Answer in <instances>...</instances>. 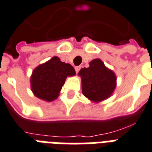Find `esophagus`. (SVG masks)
<instances>
[{
  "mask_svg": "<svg viewBox=\"0 0 152 152\" xmlns=\"http://www.w3.org/2000/svg\"><path fill=\"white\" fill-rule=\"evenodd\" d=\"M80 68H81V66H76V67H75V70H76V73H78L79 71L80 70Z\"/></svg>",
  "mask_w": 152,
  "mask_h": 152,
  "instance_id": "34e87169",
  "label": "esophagus"
}]
</instances>
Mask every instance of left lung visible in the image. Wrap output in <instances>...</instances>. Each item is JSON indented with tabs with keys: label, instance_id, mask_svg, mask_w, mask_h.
<instances>
[{
	"label": "left lung",
	"instance_id": "1",
	"mask_svg": "<svg viewBox=\"0 0 152 152\" xmlns=\"http://www.w3.org/2000/svg\"><path fill=\"white\" fill-rule=\"evenodd\" d=\"M79 75L82 80V92L91 101H102L114 91L115 75L99 59L91 61L88 68H82Z\"/></svg>",
	"mask_w": 152,
	"mask_h": 152
}]
</instances>
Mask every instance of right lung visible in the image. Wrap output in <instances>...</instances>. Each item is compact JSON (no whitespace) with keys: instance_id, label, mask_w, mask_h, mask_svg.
<instances>
[{"instance_id":"right-lung-1","label":"right lung","mask_w":152,"mask_h":152,"mask_svg":"<svg viewBox=\"0 0 152 152\" xmlns=\"http://www.w3.org/2000/svg\"><path fill=\"white\" fill-rule=\"evenodd\" d=\"M75 74V69L71 64L54 56L34 69L31 77L32 92L40 99L53 101L59 96L67 76Z\"/></svg>"}]
</instances>
